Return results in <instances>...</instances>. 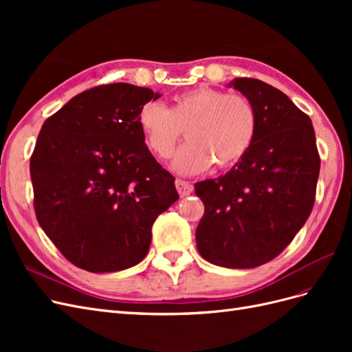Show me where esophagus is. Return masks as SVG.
Returning a JSON list of instances; mask_svg holds the SVG:
<instances>
[{
    "instance_id": "obj_1",
    "label": "esophagus",
    "mask_w": 352,
    "mask_h": 352,
    "mask_svg": "<svg viewBox=\"0 0 352 352\" xmlns=\"http://www.w3.org/2000/svg\"><path fill=\"white\" fill-rule=\"evenodd\" d=\"M176 189L180 197H188L189 194H192L194 190V186L190 182H188V180H184V179H176Z\"/></svg>"
}]
</instances>
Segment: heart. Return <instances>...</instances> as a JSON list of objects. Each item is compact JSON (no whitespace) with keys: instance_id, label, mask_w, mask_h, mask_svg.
I'll return each mask as SVG.
<instances>
[{"instance_id":"b5f03b06","label":"heart","mask_w":352,"mask_h":352,"mask_svg":"<svg viewBox=\"0 0 352 352\" xmlns=\"http://www.w3.org/2000/svg\"><path fill=\"white\" fill-rule=\"evenodd\" d=\"M138 123L146 146L158 157L168 158L184 135L189 140L173 160L182 175L201 173L212 163L228 168L250 153L258 132V116L242 94L199 87L176 95L166 109L157 101L145 102Z\"/></svg>"}]
</instances>
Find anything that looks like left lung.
Wrapping results in <instances>:
<instances>
[{"mask_svg": "<svg viewBox=\"0 0 352 352\" xmlns=\"http://www.w3.org/2000/svg\"><path fill=\"white\" fill-rule=\"evenodd\" d=\"M230 85L254 104L258 132L225 176L195 184L206 207L195 238L211 264L251 269L278 257L311 214L320 155L311 119L282 91L251 78Z\"/></svg>", "mask_w": 352, "mask_h": 352, "instance_id": "1", "label": "left lung"}]
</instances>
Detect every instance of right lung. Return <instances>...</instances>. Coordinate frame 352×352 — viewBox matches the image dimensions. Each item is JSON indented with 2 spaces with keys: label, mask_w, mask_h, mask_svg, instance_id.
<instances>
[{
  "label": "right lung",
  "mask_w": 352,
  "mask_h": 352,
  "mask_svg": "<svg viewBox=\"0 0 352 352\" xmlns=\"http://www.w3.org/2000/svg\"><path fill=\"white\" fill-rule=\"evenodd\" d=\"M157 98L131 83L100 85L41 127L30 157L36 220L79 269L110 273L141 263L155 219L179 198L138 123L142 105Z\"/></svg>",
  "instance_id": "right-lung-1"
}]
</instances>
